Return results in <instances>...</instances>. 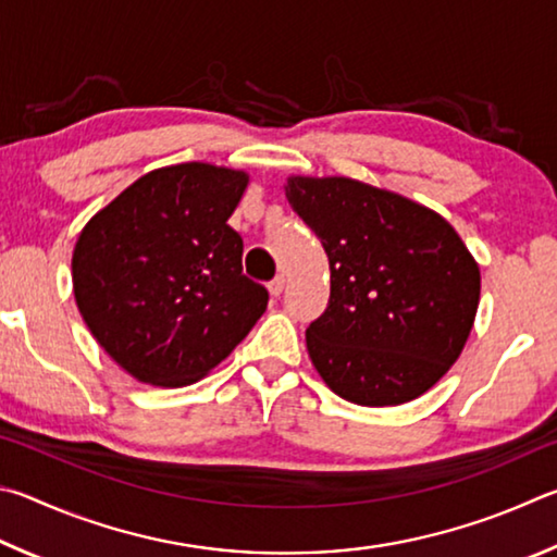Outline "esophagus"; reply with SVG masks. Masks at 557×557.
<instances>
[{
  "instance_id": "obj_1",
  "label": "esophagus",
  "mask_w": 557,
  "mask_h": 557,
  "mask_svg": "<svg viewBox=\"0 0 557 557\" xmlns=\"http://www.w3.org/2000/svg\"><path fill=\"white\" fill-rule=\"evenodd\" d=\"M284 286H286V278H284V273H278V276L273 278L271 284H269V294L278 298L281 294H284Z\"/></svg>"
}]
</instances>
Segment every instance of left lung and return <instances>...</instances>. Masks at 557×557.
<instances>
[{
    "label": "left lung",
    "instance_id": "obj_1",
    "mask_svg": "<svg viewBox=\"0 0 557 557\" xmlns=\"http://www.w3.org/2000/svg\"><path fill=\"white\" fill-rule=\"evenodd\" d=\"M286 198L330 261L325 313L306 330L323 382L357 406L413 401L474 325L480 267L435 210L362 181L290 175Z\"/></svg>",
    "mask_w": 557,
    "mask_h": 557
}]
</instances>
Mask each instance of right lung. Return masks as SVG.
<instances>
[{"label":"right lung","mask_w":557,"mask_h":557,"mask_svg":"<svg viewBox=\"0 0 557 557\" xmlns=\"http://www.w3.org/2000/svg\"><path fill=\"white\" fill-rule=\"evenodd\" d=\"M247 183L224 165H165L116 195L77 237V310L139 382L195 384L267 310V288L242 273L244 244L227 224Z\"/></svg>","instance_id":"obj_1"}]
</instances>
